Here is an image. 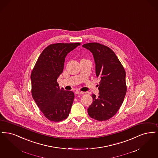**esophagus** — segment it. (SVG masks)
Returning a JSON list of instances; mask_svg holds the SVG:
<instances>
[{"instance_id":"esophagus-1","label":"esophagus","mask_w":158,"mask_h":158,"mask_svg":"<svg viewBox=\"0 0 158 158\" xmlns=\"http://www.w3.org/2000/svg\"><path fill=\"white\" fill-rule=\"evenodd\" d=\"M76 94H84V92L82 91H76Z\"/></svg>"}]
</instances>
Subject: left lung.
<instances>
[{
	"label": "left lung",
	"mask_w": 158,
	"mask_h": 158,
	"mask_svg": "<svg viewBox=\"0 0 158 158\" xmlns=\"http://www.w3.org/2000/svg\"><path fill=\"white\" fill-rule=\"evenodd\" d=\"M93 54L96 76L99 82V96L92 94L93 103L88 109L90 117L104 121L114 116L120 108L127 91L126 72L115 53L109 47L97 42L84 44Z\"/></svg>",
	"instance_id": "8db88e82"
}]
</instances>
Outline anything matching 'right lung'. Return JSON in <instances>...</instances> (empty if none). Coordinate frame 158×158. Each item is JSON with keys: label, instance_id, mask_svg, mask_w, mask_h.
<instances>
[{"label": "right lung", "instance_id": "1", "mask_svg": "<svg viewBox=\"0 0 158 158\" xmlns=\"http://www.w3.org/2000/svg\"><path fill=\"white\" fill-rule=\"evenodd\" d=\"M79 45V42L48 45L32 71V96L44 116L50 121L58 122L69 117L74 94L60 89L57 78L63 71L65 56Z\"/></svg>", "mask_w": 158, "mask_h": 158}]
</instances>
